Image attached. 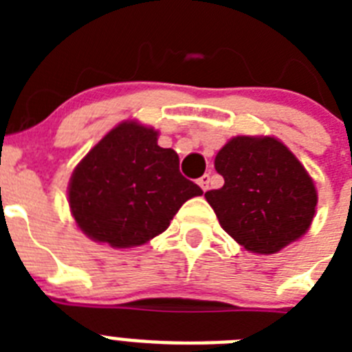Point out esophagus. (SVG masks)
Here are the masks:
<instances>
[{"label":"esophagus","instance_id":"34e87169","mask_svg":"<svg viewBox=\"0 0 352 352\" xmlns=\"http://www.w3.org/2000/svg\"><path fill=\"white\" fill-rule=\"evenodd\" d=\"M197 183H199V186H201V188L206 192L208 188H210V174H204V176H201V178L197 179Z\"/></svg>","mask_w":352,"mask_h":352}]
</instances>
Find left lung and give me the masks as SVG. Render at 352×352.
I'll list each match as a JSON object with an SVG mask.
<instances>
[{
    "label": "left lung",
    "mask_w": 352,
    "mask_h": 352,
    "mask_svg": "<svg viewBox=\"0 0 352 352\" xmlns=\"http://www.w3.org/2000/svg\"><path fill=\"white\" fill-rule=\"evenodd\" d=\"M223 178L204 194L220 226L254 254H276L309 231L317 206L314 179L275 138H232L214 157Z\"/></svg>",
    "instance_id": "obj_1"
}]
</instances>
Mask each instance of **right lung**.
Listing matches in <instances>:
<instances>
[{"mask_svg": "<svg viewBox=\"0 0 352 352\" xmlns=\"http://www.w3.org/2000/svg\"><path fill=\"white\" fill-rule=\"evenodd\" d=\"M157 141L151 126L123 121L77 164L68 204L93 241L139 247L166 231L183 203L203 194L179 173L178 153Z\"/></svg>", "mask_w": 352, "mask_h": 352, "instance_id": "add662e5", "label": "right lung"}]
</instances>
